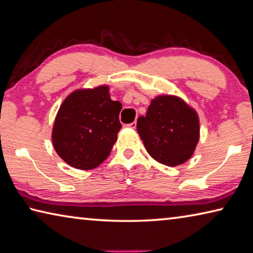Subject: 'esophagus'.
Listing matches in <instances>:
<instances>
[{"mask_svg": "<svg viewBox=\"0 0 253 253\" xmlns=\"http://www.w3.org/2000/svg\"><path fill=\"white\" fill-rule=\"evenodd\" d=\"M126 126L130 127V129H135V127H136V122H132V123L126 124Z\"/></svg>", "mask_w": 253, "mask_h": 253, "instance_id": "34e87169", "label": "esophagus"}]
</instances>
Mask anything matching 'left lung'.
I'll return each instance as SVG.
<instances>
[{"label": "left lung", "mask_w": 253, "mask_h": 253, "mask_svg": "<svg viewBox=\"0 0 253 253\" xmlns=\"http://www.w3.org/2000/svg\"><path fill=\"white\" fill-rule=\"evenodd\" d=\"M136 129L148 153L162 165L175 167L189 160L199 141L194 111L175 96H157Z\"/></svg>", "instance_id": "1"}]
</instances>
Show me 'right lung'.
Returning <instances> with one entry per match:
<instances>
[{
	"label": "right lung",
	"mask_w": 253,
	"mask_h": 253,
	"mask_svg": "<svg viewBox=\"0 0 253 253\" xmlns=\"http://www.w3.org/2000/svg\"><path fill=\"white\" fill-rule=\"evenodd\" d=\"M121 109L120 102L111 100L108 86L73 92L62 103L53 126L56 153L80 170L101 165L118 139Z\"/></svg>",
	"instance_id": "obj_1"
}]
</instances>
